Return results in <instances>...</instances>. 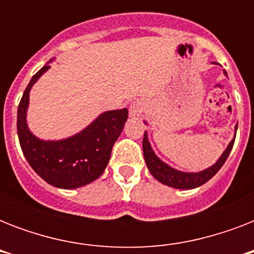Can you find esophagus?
I'll use <instances>...</instances> for the list:
<instances>
[{"instance_id":"obj_1","label":"esophagus","mask_w":254,"mask_h":254,"mask_svg":"<svg viewBox=\"0 0 254 254\" xmlns=\"http://www.w3.org/2000/svg\"><path fill=\"white\" fill-rule=\"evenodd\" d=\"M145 111H146V103L143 100H135L129 107V113H130L131 117H138Z\"/></svg>"}]
</instances>
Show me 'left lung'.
<instances>
[{"label":"left lung","instance_id":"obj_1","mask_svg":"<svg viewBox=\"0 0 254 254\" xmlns=\"http://www.w3.org/2000/svg\"><path fill=\"white\" fill-rule=\"evenodd\" d=\"M227 75V72L224 71ZM235 130H237V127ZM233 143H235V138L229 142L228 147L225 149L224 153L221 154V157L217 159V162L212 165L208 169L203 170L200 173H183V171H178V170L170 167L165 162H162L161 159L155 155L150 146V142L147 139V133L145 131V137L142 139V149H143V157H145V162L147 165V169L151 173V175L159 181L163 185L174 187V189L181 190H191L196 189L199 186L204 185L205 182H208L215 174L221 169V166L224 165V162L228 158L229 153L232 150Z\"/></svg>","mask_w":254,"mask_h":254}]
</instances>
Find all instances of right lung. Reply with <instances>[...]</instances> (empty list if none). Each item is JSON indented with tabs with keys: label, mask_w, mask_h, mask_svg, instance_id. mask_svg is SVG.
<instances>
[{
	"label": "right lung",
	"mask_w": 254,
	"mask_h": 254,
	"mask_svg": "<svg viewBox=\"0 0 254 254\" xmlns=\"http://www.w3.org/2000/svg\"><path fill=\"white\" fill-rule=\"evenodd\" d=\"M51 62V61H50ZM50 68L43 65L30 80L18 105L17 131L27 162L39 177L58 189H77L104 173L112 147L127 120V109L104 112L80 133L59 141H43L29 130L26 112L30 89Z\"/></svg>",
	"instance_id": "right-lung-1"
}]
</instances>
